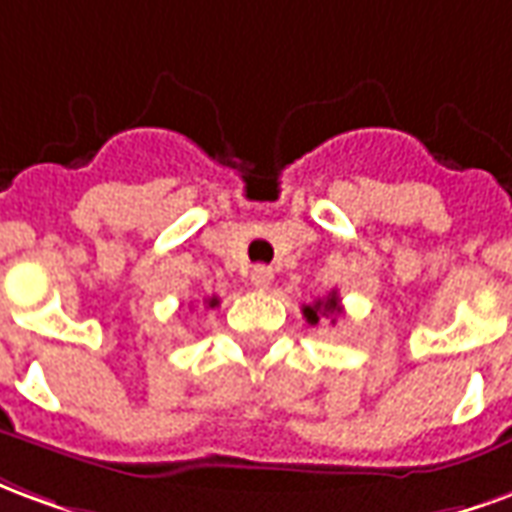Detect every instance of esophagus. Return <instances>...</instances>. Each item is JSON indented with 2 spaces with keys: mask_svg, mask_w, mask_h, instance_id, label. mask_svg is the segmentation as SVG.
<instances>
[{
  "mask_svg": "<svg viewBox=\"0 0 512 512\" xmlns=\"http://www.w3.org/2000/svg\"><path fill=\"white\" fill-rule=\"evenodd\" d=\"M249 279H252V285H255L257 290H268L271 288V282H274V268L255 266L252 268V274H249Z\"/></svg>",
  "mask_w": 512,
  "mask_h": 512,
  "instance_id": "34e87169",
  "label": "esophagus"
}]
</instances>
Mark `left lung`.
I'll return each mask as SVG.
<instances>
[{"mask_svg":"<svg viewBox=\"0 0 512 512\" xmlns=\"http://www.w3.org/2000/svg\"><path fill=\"white\" fill-rule=\"evenodd\" d=\"M340 312H343V307H340V296H337V290H332L326 299H318L315 304H307V307H304V318L310 323H318L321 318H332L334 323Z\"/></svg>","mask_w":512,"mask_h":512,"instance_id":"obj_1","label":"left lung"}]
</instances>
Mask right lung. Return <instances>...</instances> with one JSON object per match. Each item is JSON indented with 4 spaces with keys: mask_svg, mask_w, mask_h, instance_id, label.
Returning <instances> with one entry per match:
<instances>
[{
    "mask_svg": "<svg viewBox=\"0 0 512 512\" xmlns=\"http://www.w3.org/2000/svg\"><path fill=\"white\" fill-rule=\"evenodd\" d=\"M216 304H219V299H216V296H213V299H208V307H216Z\"/></svg>",
    "mask_w": 512,
    "mask_h": 512,
    "instance_id": "1",
    "label": "right lung"
}]
</instances>
